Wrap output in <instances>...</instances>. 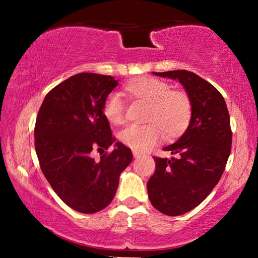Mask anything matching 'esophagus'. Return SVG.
I'll return each mask as SVG.
<instances>
[{
	"mask_svg": "<svg viewBox=\"0 0 258 258\" xmlns=\"http://www.w3.org/2000/svg\"><path fill=\"white\" fill-rule=\"evenodd\" d=\"M133 156L134 158H140V157H142V154H140L138 151H133Z\"/></svg>",
	"mask_w": 258,
	"mask_h": 258,
	"instance_id": "34e87169",
	"label": "esophagus"
}]
</instances>
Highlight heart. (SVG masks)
<instances>
[{
    "mask_svg": "<svg viewBox=\"0 0 258 258\" xmlns=\"http://www.w3.org/2000/svg\"><path fill=\"white\" fill-rule=\"evenodd\" d=\"M134 97L150 103L146 125H130L119 132L120 142L135 151H146L160 142L164 131L169 135L182 132L191 117V100L183 91L171 90L167 83L154 77H141L126 87ZM103 115L113 125L125 120V102L118 92H111L103 103Z\"/></svg>",
    "mask_w": 258,
    "mask_h": 258,
    "instance_id": "obj_1",
    "label": "heart"
}]
</instances>
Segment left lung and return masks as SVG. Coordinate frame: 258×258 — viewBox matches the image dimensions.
I'll list each match as a JSON object with an SVG mask.
<instances>
[{
	"label": "left lung",
	"mask_w": 258,
	"mask_h": 258,
	"mask_svg": "<svg viewBox=\"0 0 258 258\" xmlns=\"http://www.w3.org/2000/svg\"><path fill=\"white\" fill-rule=\"evenodd\" d=\"M152 74L180 82L191 100L185 132L163 149L175 157H154L156 169L147 183L152 206L165 215L177 216L197 207L220 181L232 143L230 116L222 94L196 74L187 71Z\"/></svg>",
	"instance_id": "left-lung-1"
}]
</instances>
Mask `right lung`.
I'll list each match as a JSON object with an SVG mask.
<instances>
[{
	"mask_svg": "<svg viewBox=\"0 0 258 258\" xmlns=\"http://www.w3.org/2000/svg\"><path fill=\"white\" fill-rule=\"evenodd\" d=\"M118 85L112 76L81 73L46 94L35 124V149L43 174L62 202L83 214L106 208L115 197L121 172L133 159L131 149L115 148L103 103Z\"/></svg>",
	"mask_w": 258,
	"mask_h": 258,
	"instance_id": "right-lung-1",
	"label": "right lung"
}]
</instances>
